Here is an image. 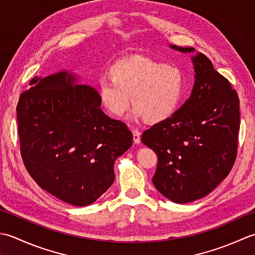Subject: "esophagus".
Returning <instances> with one entry per match:
<instances>
[{
  "label": "esophagus",
  "instance_id": "esophagus-1",
  "mask_svg": "<svg viewBox=\"0 0 255 255\" xmlns=\"http://www.w3.org/2000/svg\"><path fill=\"white\" fill-rule=\"evenodd\" d=\"M133 141L135 144L141 143V133H139L138 129H133Z\"/></svg>",
  "mask_w": 255,
  "mask_h": 255
}]
</instances>
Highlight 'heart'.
Masks as SVG:
<instances>
[{
	"label": "heart",
	"instance_id": "obj_1",
	"mask_svg": "<svg viewBox=\"0 0 255 255\" xmlns=\"http://www.w3.org/2000/svg\"><path fill=\"white\" fill-rule=\"evenodd\" d=\"M109 74L98 80V95L116 117H122L132 101L134 118L158 123L173 116L183 100L185 74L175 64L134 56L114 62Z\"/></svg>",
	"mask_w": 255,
	"mask_h": 255
}]
</instances>
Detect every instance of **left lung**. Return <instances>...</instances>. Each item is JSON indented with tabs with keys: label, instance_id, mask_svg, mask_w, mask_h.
Masks as SVG:
<instances>
[{
	"label": "left lung",
	"instance_id": "obj_1",
	"mask_svg": "<svg viewBox=\"0 0 255 255\" xmlns=\"http://www.w3.org/2000/svg\"><path fill=\"white\" fill-rule=\"evenodd\" d=\"M193 61L196 80L190 98L142 135V142L157 154L153 184L177 204L202 198L227 177L237 158L240 129V101L229 80L205 55H196Z\"/></svg>",
	"mask_w": 255,
	"mask_h": 255
}]
</instances>
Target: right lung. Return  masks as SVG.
I'll return each mask as SVG.
<instances>
[{"instance_id": "add662e5", "label": "right lung", "mask_w": 255, "mask_h": 255, "mask_svg": "<svg viewBox=\"0 0 255 255\" xmlns=\"http://www.w3.org/2000/svg\"><path fill=\"white\" fill-rule=\"evenodd\" d=\"M29 86L16 107L26 169L67 204H92L113 184L114 162L131 147V131L101 110L95 88L75 85L66 71L35 76Z\"/></svg>"}]
</instances>
